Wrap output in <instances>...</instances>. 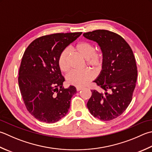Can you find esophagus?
Segmentation results:
<instances>
[{
    "label": "esophagus",
    "instance_id": "obj_1",
    "mask_svg": "<svg viewBox=\"0 0 152 152\" xmlns=\"http://www.w3.org/2000/svg\"><path fill=\"white\" fill-rule=\"evenodd\" d=\"M83 87H76V90L77 91H80L81 90H82Z\"/></svg>",
    "mask_w": 152,
    "mask_h": 152
}]
</instances>
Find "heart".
I'll return each instance as SVG.
<instances>
[{"mask_svg": "<svg viewBox=\"0 0 152 152\" xmlns=\"http://www.w3.org/2000/svg\"><path fill=\"white\" fill-rule=\"evenodd\" d=\"M74 50L86 59L88 65L98 69L103 64V55L99 52L95 51V47L91 43L86 41H81L74 47ZM68 49L62 50L58 58V65L62 72H66L69 69L68 64ZM95 74L89 69L83 70H72L66 75V80L68 84L75 86H82L93 79Z\"/></svg>", "mask_w": 152, "mask_h": 152, "instance_id": "1", "label": "heart"}]
</instances>
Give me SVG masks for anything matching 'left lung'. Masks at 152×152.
Instances as JSON below:
<instances>
[{"mask_svg":"<svg viewBox=\"0 0 152 152\" xmlns=\"http://www.w3.org/2000/svg\"><path fill=\"white\" fill-rule=\"evenodd\" d=\"M83 35L99 45L103 54L102 70L94 82L105 92L91 90L87 107L94 117L113 120L123 113L132 99L138 74L132 50L119 35L108 30L97 29Z\"/></svg>","mask_w":152,"mask_h":152,"instance_id":"8db88e82","label":"left lung"}]
</instances>
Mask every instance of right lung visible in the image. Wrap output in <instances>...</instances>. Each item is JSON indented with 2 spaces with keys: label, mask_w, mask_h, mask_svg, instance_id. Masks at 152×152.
<instances>
[{
  "label": "right lung",
  "mask_w": 152,
  "mask_h": 152,
  "mask_svg": "<svg viewBox=\"0 0 152 152\" xmlns=\"http://www.w3.org/2000/svg\"><path fill=\"white\" fill-rule=\"evenodd\" d=\"M82 32L54 34L40 37L29 44L19 69L18 84L28 111L39 121L54 123L67 114L76 89H65L58 65L62 50Z\"/></svg>",
  "instance_id": "1"
}]
</instances>
